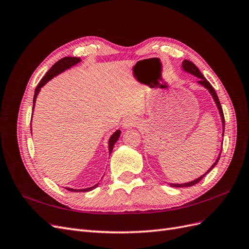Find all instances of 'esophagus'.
I'll return each mask as SVG.
<instances>
[{
  "label": "esophagus",
  "instance_id": "obj_1",
  "mask_svg": "<svg viewBox=\"0 0 249 249\" xmlns=\"http://www.w3.org/2000/svg\"><path fill=\"white\" fill-rule=\"evenodd\" d=\"M138 124V119L135 116H127L124 120V126L125 129H129V127H134Z\"/></svg>",
  "mask_w": 249,
  "mask_h": 249
}]
</instances>
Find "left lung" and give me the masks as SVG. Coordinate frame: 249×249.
Returning <instances> with one entry per match:
<instances>
[{"label": "left lung", "mask_w": 249, "mask_h": 249, "mask_svg": "<svg viewBox=\"0 0 249 249\" xmlns=\"http://www.w3.org/2000/svg\"><path fill=\"white\" fill-rule=\"evenodd\" d=\"M182 66H183V69H184L186 71L194 74L195 77L199 78V81H198L199 84H201L203 87H206V88L209 90V91H210V93L212 94L213 99H214V101H215V103H216V105H217V107H218V110H219L220 116H221V120H222V124H223V130H224L225 120H224L223 111H222V108H221V104H220V102H219V99H218L217 93H216V91L214 90V88L212 87V85L210 84V82H209L205 77L202 76V73L199 71L198 67H197L196 65H195L193 62L189 61V60H184L183 63H182ZM222 135H223V134H222ZM220 154H221V153H220ZM220 154H219V156H218V158H217V160L215 161V163L212 165V166H211V168L205 173V175L201 176L200 178H196V179H194V180H192V182H189V183H185V184H170V186H171V187H190V186H193V185H195V184H197L198 182H200V180L202 179V178L207 175V173H209L211 170H212V169L216 166V164L218 163V161H219V159H220Z\"/></svg>", "instance_id": "obj_1"}]
</instances>
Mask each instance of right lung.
<instances>
[{
  "mask_svg": "<svg viewBox=\"0 0 249 249\" xmlns=\"http://www.w3.org/2000/svg\"><path fill=\"white\" fill-rule=\"evenodd\" d=\"M80 61H81V59H80L79 57H64V58H62V59H60L59 61H57L54 65H53V66L51 67V69L49 70V71L46 73V76H44V77L40 80V82L38 83V85H37V87H36V89H35L34 99H33V109H34V106H35V101H36L37 94H38L40 88H41L44 84H46V83H47L48 81H50L53 77L57 76V74H59L60 72H62V71H64L65 70L70 69L71 66H72V65H74V64H77V63L80 62ZM119 136H120V131L117 130V131L110 137V140H109V153H110V154L112 153L113 146H114L115 142L118 140ZM97 185H99V184H96V185L93 186V187L86 188V189H71V188H66V189L69 190V191H71V192H87V191H91L92 189H94L95 187H97Z\"/></svg>",
  "mask_w": 249,
  "mask_h": 249,
  "instance_id": "obj_1",
  "label": "right lung"
}]
</instances>
